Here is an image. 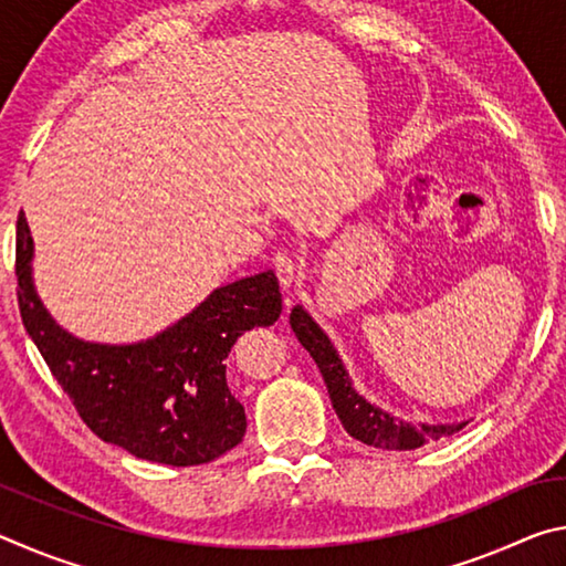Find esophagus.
I'll list each match as a JSON object with an SVG mask.
<instances>
[{
  "instance_id": "1",
  "label": "esophagus",
  "mask_w": 566,
  "mask_h": 566,
  "mask_svg": "<svg viewBox=\"0 0 566 566\" xmlns=\"http://www.w3.org/2000/svg\"><path fill=\"white\" fill-rule=\"evenodd\" d=\"M272 270H274L276 280H280V284L284 286V290H290V286L296 282V276H300V266H296L294 256L286 254V252L274 254Z\"/></svg>"
}]
</instances>
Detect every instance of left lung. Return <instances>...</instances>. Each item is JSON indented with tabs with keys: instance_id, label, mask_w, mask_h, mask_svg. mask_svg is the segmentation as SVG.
<instances>
[{
	"instance_id": "left-lung-1",
	"label": "left lung",
	"mask_w": 566,
	"mask_h": 566,
	"mask_svg": "<svg viewBox=\"0 0 566 566\" xmlns=\"http://www.w3.org/2000/svg\"><path fill=\"white\" fill-rule=\"evenodd\" d=\"M292 332L296 339L302 342V347L312 354V359L317 361V367L324 377V385H327L332 407L342 419V424L347 432L359 439V442L379 449H419L421 444L434 442V439L452 437L459 432L464 424H419L411 427L399 421L397 417H389L387 411L377 409L369 405L367 399L359 397L357 391L352 389V381L344 371L339 354L334 352L332 342L327 339L317 322H314L310 314H306L302 306H294L290 314Z\"/></svg>"
}]
</instances>
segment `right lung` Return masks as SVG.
I'll return each mask as SVG.
<instances>
[{
	"instance_id": "right-lung-1",
	"label": "right lung",
	"mask_w": 566,
	"mask_h": 566,
	"mask_svg": "<svg viewBox=\"0 0 566 566\" xmlns=\"http://www.w3.org/2000/svg\"><path fill=\"white\" fill-rule=\"evenodd\" d=\"M30 260V224L19 212V314L52 377L94 434L134 457L171 467L207 464L242 442L247 417L242 401L229 391L224 359L239 334L280 319L282 294L274 272L214 290L155 339L107 347L56 327L34 294Z\"/></svg>"
}]
</instances>
